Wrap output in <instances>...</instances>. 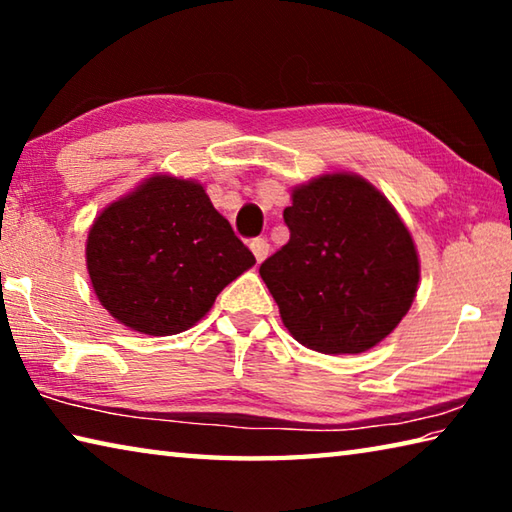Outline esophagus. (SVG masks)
<instances>
[{"mask_svg":"<svg viewBox=\"0 0 512 512\" xmlns=\"http://www.w3.org/2000/svg\"><path fill=\"white\" fill-rule=\"evenodd\" d=\"M250 250H253V255H255L257 262H264L266 255H268V250H271V246H268L266 239H253V241H250Z\"/></svg>","mask_w":512,"mask_h":512,"instance_id":"1","label":"esophagus"}]
</instances>
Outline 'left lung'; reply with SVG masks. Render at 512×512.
<instances>
[{
    "label": "left lung",
    "instance_id": "left-lung-1",
    "mask_svg": "<svg viewBox=\"0 0 512 512\" xmlns=\"http://www.w3.org/2000/svg\"><path fill=\"white\" fill-rule=\"evenodd\" d=\"M287 244L259 266L298 343L359 354L386 339L418 291L420 262L393 205L350 173L293 189Z\"/></svg>",
    "mask_w": 512,
    "mask_h": 512
}]
</instances>
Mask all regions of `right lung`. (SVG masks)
<instances>
[{
  "mask_svg": "<svg viewBox=\"0 0 512 512\" xmlns=\"http://www.w3.org/2000/svg\"><path fill=\"white\" fill-rule=\"evenodd\" d=\"M94 293L119 323L151 336L185 332L255 264L205 189L153 176L108 205L90 228Z\"/></svg>",
  "mask_w": 512,
  "mask_h": 512,
  "instance_id": "obj_1",
  "label": "right lung"
}]
</instances>
